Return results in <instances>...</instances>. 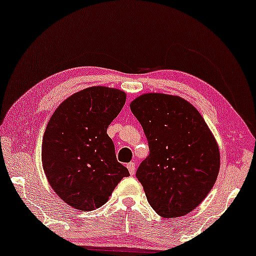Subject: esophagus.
<instances>
[{"mask_svg":"<svg viewBox=\"0 0 256 256\" xmlns=\"http://www.w3.org/2000/svg\"><path fill=\"white\" fill-rule=\"evenodd\" d=\"M126 168L128 169L130 174H134V171H136V163H134V162H130V163H128Z\"/></svg>","mask_w":256,"mask_h":256,"instance_id":"34e87169","label":"esophagus"}]
</instances>
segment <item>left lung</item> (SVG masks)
<instances>
[{
	"mask_svg": "<svg viewBox=\"0 0 256 256\" xmlns=\"http://www.w3.org/2000/svg\"><path fill=\"white\" fill-rule=\"evenodd\" d=\"M130 106L150 146L136 176L152 208L164 218L192 212L210 192L220 171V150L210 130L179 96L144 94Z\"/></svg>",
	"mask_w": 256,
	"mask_h": 256,
	"instance_id": "obj_1",
	"label": "left lung"
}]
</instances>
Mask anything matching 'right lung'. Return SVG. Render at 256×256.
<instances>
[{"label":"right lung","mask_w":256,"mask_h":256,"mask_svg":"<svg viewBox=\"0 0 256 256\" xmlns=\"http://www.w3.org/2000/svg\"><path fill=\"white\" fill-rule=\"evenodd\" d=\"M124 92L94 86L68 98L56 109L42 140V166L49 184L71 207L94 210L128 170L116 158L106 128L125 104Z\"/></svg>","instance_id":"1"}]
</instances>
